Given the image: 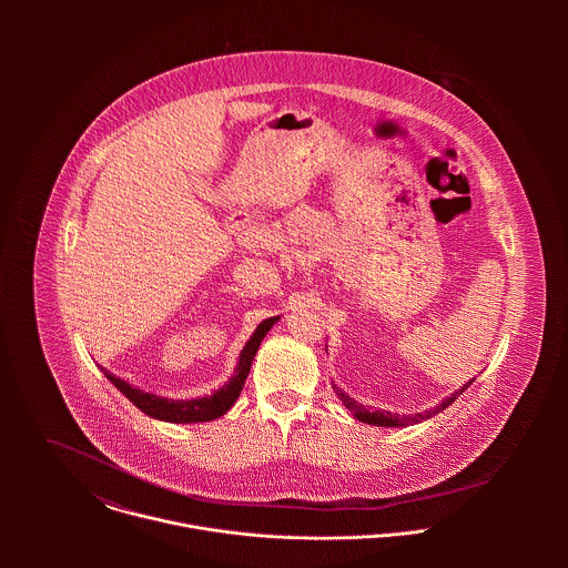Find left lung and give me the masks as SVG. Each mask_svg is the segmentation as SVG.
Returning a JSON list of instances; mask_svg holds the SVG:
<instances>
[{"instance_id":"left-lung-1","label":"left lung","mask_w":568,"mask_h":568,"mask_svg":"<svg viewBox=\"0 0 568 568\" xmlns=\"http://www.w3.org/2000/svg\"><path fill=\"white\" fill-rule=\"evenodd\" d=\"M473 383H475V378L468 381L462 389H457L455 394H450V398L442 400L439 405L433 406V408H428V410H424V413L405 415V417H398V415H394V413H389V410H369V408L358 405L354 398H349V396H347L343 389H338L334 383H332V389H334V394L338 396V400L347 406V410H349L358 422H365V424H372V426H392V428H396V426H410V424H419V422H424V419H430L433 415H437V413H442L444 408H448V406L453 405Z\"/></svg>"}]
</instances>
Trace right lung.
<instances>
[{"label": "right lung", "mask_w": 568, "mask_h": 568, "mask_svg": "<svg viewBox=\"0 0 568 568\" xmlns=\"http://www.w3.org/2000/svg\"><path fill=\"white\" fill-rule=\"evenodd\" d=\"M280 317H268L262 324L255 327V332L251 334V338L244 343L243 352L239 356V365L232 374V378L219 387L212 396H203V398H190V400H174V398H163L158 394H149L144 389L133 387L131 383L118 378L115 374L106 372L104 367H100L104 372V376L133 403L140 410H144L146 415L170 422V424H196V422H212L221 415H225L234 403L239 400L241 392H243L244 381L251 372V363L253 356L262 343V338L266 336V332L275 325Z\"/></svg>", "instance_id": "1"}]
</instances>
